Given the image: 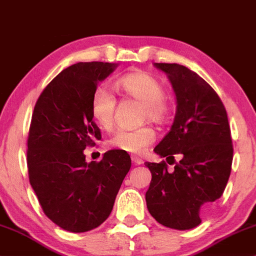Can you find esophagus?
<instances>
[{"label": "esophagus", "mask_w": 256, "mask_h": 256, "mask_svg": "<svg viewBox=\"0 0 256 256\" xmlns=\"http://www.w3.org/2000/svg\"><path fill=\"white\" fill-rule=\"evenodd\" d=\"M131 160H132V163L136 164V166H140V164L144 163L143 160H142V158L137 157V156H132L131 157Z\"/></svg>", "instance_id": "34e87169"}]
</instances>
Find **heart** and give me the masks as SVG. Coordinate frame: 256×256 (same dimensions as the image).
Instances as JSON below:
<instances>
[{
	"mask_svg": "<svg viewBox=\"0 0 256 256\" xmlns=\"http://www.w3.org/2000/svg\"><path fill=\"white\" fill-rule=\"evenodd\" d=\"M117 87L125 96L143 104V120L160 122L166 114V93L160 80L145 72L126 74L119 78ZM117 100L106 87H98L90 99V113L104 128H111L114 122ZM154 140V132L148 128L137 130L119 128L111 136V146L128 154H139Z\"/></svg>",
	"mask_w": 256,
	"mask_h": 256,
	"instance_id": "obj_1",
	"label": "heart"
}]
</instances>
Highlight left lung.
Instances as JSON below:
<instances>
[{
	"instance_id": "8db88e82",
	"label": "left lung",
	"mask_w": 256,
	"mask_h": 256,
	"mask_svg": "<svg viewBox=\"0 0 256 256\" xmlns=\"http://www.w3.org/2000/svg\"><path fill=\"white\" fill-rule=\"evenodd\" d=\"M169 78L177 99L174 124L154 148L160 157L178 154L174 171L166 162L150 163L145 200L152 218L168 228L186 230L200 223L230 176L232 144L227 111L212 87L178 64H154Z\"/></svg>"
}]
</instances>
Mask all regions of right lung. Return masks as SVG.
I'll return each instance as SVG.
<instances>
[{
	"mask_svg": "<svg viewBox=\"0 0 256 256\" xmlns=\"http://www.w3.org/2000/svg\"><path fill=\"white\" fill-rule=\"evenodd\" d=\"M118 64L78 62L58 74L35 104L28 134L29 182L44 212L72 232L99 227L111 214L131 158L120 150L86 162V146L102 138L90 113L98 84Z\"/></svg>",
	"mask_w": 256,
	"mask_h": 256,
	"instance_id": "obj_1",
	"label": "right lung"
}]
</instances>
